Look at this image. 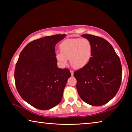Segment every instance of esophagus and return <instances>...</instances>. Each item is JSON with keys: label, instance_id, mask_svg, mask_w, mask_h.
Masks as SVG:
<instances>
[{"label": "esophagus", "instance_id": "34e87169", "mask_svg": "<svg viewBox=\"0 0 132 132\" xmlns=\"http://www.w3.org/2000/svg\"><path fill=\"white\" fill-rule=\"evenodd\" d=\"M70 73L71 76H73V75H74V71L73 70H70Z\"/></svg>", "mask_w": 132, "mask_h": 132}]
</instances>
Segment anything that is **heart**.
<instances>
[{"label": "heart", "instance_id": "b5f03b06", "mask_svg": "<svg viewBox=\"0 0 132 132\" xmlns=\"http://www.w3.org/2000/svg\"><path fill=\"white\" fill-rule=\"evenodd\" d=\"M61 52L56 55L57 61L62 66H66L68 59L73 68H83L90 61L93 53V45L86 38H69L60 44Z\"/></svg>", "mask_w": 132, "mask_h": 132}]
</instances>
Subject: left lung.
Segmentation results:
<instances>
[{"instance_id": "8db88e82", "label": "left lung", "mask_w": 132, "mask_h": 132, "mask_svg": "<svg viewBox=\"0 0 132 132\" xmlns=\"http://www.w3.org/2000/svg\"><path fill=\"white\" fill-rule=\"evenodd\" d=\"M81 36L93 45L92 56L87 64L74 72L76 88L82 101L93 106H101L115 97L122 80L119 57L109 42L90 34Z\"/></svg>"}]
</instances>
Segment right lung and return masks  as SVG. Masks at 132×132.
<instances>
[{"mask_svg":"<svg viewBox=\"0 0 132 132\" xmlns=\"http://www.w3.org/2000/svg\"><path fill=\"white\" fill-rule=\"evenodd\" d=\"M66 34L45 37L27 45L15 64V87L21 98L34 108L48 110L61 102L71 73L57 66L55 46Z\"/></svg>","mask_w":132,"mask_h":132,"instance_id":"add662e5","label":"right lung"}]
</instances>
